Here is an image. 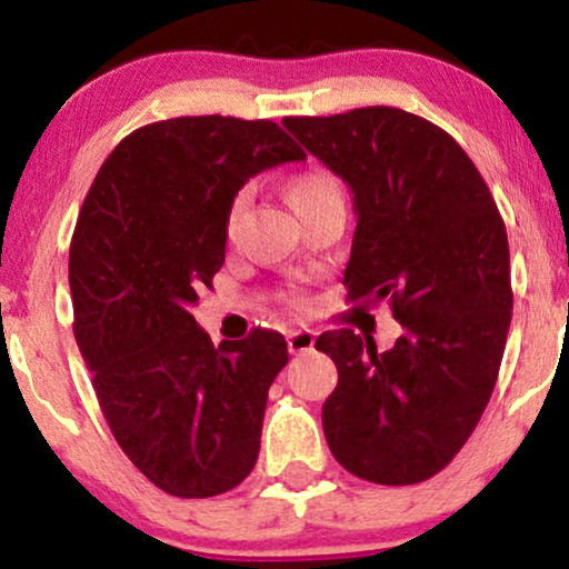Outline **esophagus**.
<instances>
[{
  "instance_id": "obj_1",
  "label": "esophagus",
  "mask_w": 569,
  "mask_h": 569,
  "mask_svg": "<svg viewBox=\"0 0 569 569\" xmlns=\"http://www.w3.org/2000/svg\"><path fill=\"white\" fill-rule=\"evenodd\" d=\"M286 342H289V350L297 356V352H310L312 345H316V331L310 329H293L286 335Z\"/></svg>"
}]
</instances>
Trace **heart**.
<instances>
[{
  "label": "heart",
  "instance_id": "obj_1",
  "mask_svg": "<svg viewBox=\"0 0 569 569\" xmlns=\"http://www.w3.org/2000/svg\"><path fill=\"white\" fill-rule=\"evenodd\" d=\"M329 198H342V192H339L335 176L326 171V168H316V166L305 168V171L293 173L291 179L286 181V200L291 202V208L297 213H302L305 208L316 206V202H323ZM243 206H246V194H238V198L230 202V211H227V232L234 230Z\"/></svg>",
  "mask_w": 569,
  "mask_h": 569
}]
</instances>
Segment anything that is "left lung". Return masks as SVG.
I'll return each instance as SVG.
<instances>
[{"label":"left lung","mask_w":569,"mask_h":569,"mask_svg":"<svg viewBox=\"0 0 569 569\" xmlns=\"http://www.w3.org/2000/svg\"><path fill=\"white\" fill-rule=\"evenodd\" d=\"M283 126L352 192L348 297L388 302L403 326L385 352L352 329L316 339L339 375L326 441L358 479L426 481L460 452L498 382L513 310L506 224L460 143L422 117L363 107Z\"/></svg>","instance_id":"left-lung-1"}]
</instances>
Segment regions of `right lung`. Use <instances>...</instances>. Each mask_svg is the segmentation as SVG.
I'll return each mask as SVG.
<instances>
[{"label":"right lung","mask_w":569,"mask_h":569,"mask_svg":"<svg viewBox=\"0 0 569 569\" xmlns=\"http://www.w3.org/2000/svg\"><path fill=\"white\" fill-rule=\"evenodd\" d=\"M302 158L272 120L173 117L117 143L80 208L69 248L77 345L120 449L176 498L227 492L259 457L286 339L253 329L213 348L189 307L224 264L240 187Z\"/></svg>","instance_id":"add662e5"}]
</instances>
